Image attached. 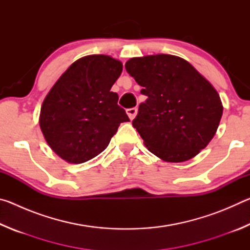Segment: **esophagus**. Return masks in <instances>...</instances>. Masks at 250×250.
Here are the masks:
<instances>
[{
  "mask_svg": "<svg viewBox=\"0 0 250 250\" xmlns=\"http://www.w3.org/2000/svg\"><path fill=\"white\" fill-rule=\"evenodd\" d=\"M137 111H138V109L135 108V107H133V108H129V109H126V113H128V116H129V118L131 120L133 119V118L135 117V115H137Z\"/></svg>",
  "mask_w": 250,
  "mask_h": 250,
  "instance_id": "34e87169",
  "label": "esophagus"
}]
</instances>
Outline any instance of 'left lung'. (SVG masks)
I'll use <instances>...</instances> for the list:
<instances>
[{"instance_id": "1", "label": "left lung", "mask_w": 250, "mask_h": 250, "mask_svg": "<svg viewBox=\"0 0 250 250\" xmlns=\"http://www.w3.org/2000/svg\"><path fill=\"white\" fill-rule=\"evenodd\" d=\"M125 69L147 97L132 125L150 152L167 162H183L206 147L223 105L217 91L189 62L160 54L131 58Z\"/></svg>"}]
</instances>
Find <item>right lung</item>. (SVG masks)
Masks as SVG:
<instances>
[{
    "label": "right lung",
    "instance_id": "right-lung-1",
    "mask_svg": "<svg viewBox=\"0 0 250 250\" xmlns=\"http://www.w3.org/2000/svg\"><path fill=\"white\" fill-rule=\"evenodd\" d=\"M122 64L105 55L76 61L46 96L40 125L48 146L69 163H83L108 146L121 122L130 121L112 84Z\"/></svg>",
    "mask_w": 250,
    "mask_h": 250
}]
</instances>
